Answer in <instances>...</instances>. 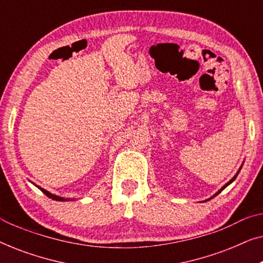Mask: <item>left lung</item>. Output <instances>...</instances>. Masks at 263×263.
<instances>
[{"instance_id":"1","label":"left lung","mask_w":263,"mask_h":263,"mask_svg":"<svg viewBox=\"0 0 263 263\" xmlns=\"http://www.w3.org/2000/svg\"><path fill=\"white\" fill-rule=\"evenodd\" d=\"M242 166H243V164H242V165H240V167H239V170H238V171H237V174H236V175H235V176H233V177H232V178H231V179H230V181H229V182H228V183H226V184H225V185H224V186H221V188H220V189H219V190H218V192H217V193H215V194H214V195H213V196H211V197H210V199H207V200H204V201H203V202H206V201H210V200H211V199H213V197H215V196H217V195H218V194H220V193H221V192H222V190H224V189H225V188H226V186H228V185H230V184H231V183H232V182H233V181H235V179H236V177H237V175H238V174H239V171H240V168H242Z\"/></svg>"}]
</instances>
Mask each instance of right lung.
I'll return each mask as SVG.
<instances>
[{
	"mask_svg": "<svg viewBox=\"0 0 263 263\" xmlns=\"http://www.w3.org/2000/svg\"><path fill=\"white\" fill-rule=\"evenodd\" d=\"M32 184H34V183L32 182ZM34 185L38 186V189H41L42 192L44 193L46 196L50 197V199L55 200V201H73V200H74V199H66V197H61V196H59V195H55V194H51L50 192H48V190H45L44 188H42V186H39V185H37V184H34Z\"/></svg>",
	"mask_w": 263,
	"mask_h": 263,
	"instance_id": "add662e5",
	"label": "right lung"
}]
</instances>
